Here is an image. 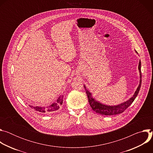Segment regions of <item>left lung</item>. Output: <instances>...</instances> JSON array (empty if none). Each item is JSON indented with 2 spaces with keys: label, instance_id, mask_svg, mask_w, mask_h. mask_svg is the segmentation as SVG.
Here are the masks:
<instances>
[{
  "label": "left lung",
  "instance_id": "8db88e82",
  "mask_svg": "<svg viewBox=\"0 0 153 153\" xmlns=\"http://www.w3.org/2000/svg\"><path fill=\"white\" fill-rule=\"evenodd\" d=\"M139 70L140 72V83L137 88L136 92L134 93L133 96L131 97L128 100L125 102L124 103H122L120 105H118L117 106H107L103 105L98 102H97L96 100H94L91 97V94L89 92L88 90H87L85 86L84 85V88L86 91V94H87V97H88V102L90 103V106L93 109V110L96 113L105 115V116H111V115H116L120 113H122L126 109L131 105V103L134 102V99L137 97L139 91L140 90L141 83H142V73H141V62H139Z\"/></svg>",
  "mask_w": 153,
  "mask_h": 153
}]
</instances>
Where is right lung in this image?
<instances>
[{"label":"right lung","instance_id":"right-lung-1","mask_svg":"<svg viewBox=\"0 0 153 153\" xmlns=\"http://www.w3.org/2000/svg\"><path fill=\"white\" fill-rule=\"evenodd\" d=\"M63 101V96H60L57 99V101L56 103H53L51 105L45 108V107H40V106H30L31 108H33L34 110L36 111L40 112V113H45L46 111L48 112H52V111H55L59 110L60 106L62 105Z\"/></svg>","mask_w":153,"mask_h":153}]
</instances>
